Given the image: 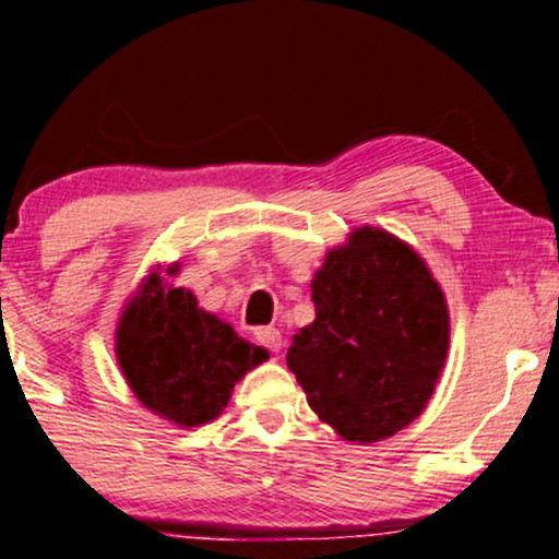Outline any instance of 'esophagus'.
Here are the masks:
<instances>
[{"label": "esophagus", "mask_w": 559, "mask_h": 559, "mask_svg": "<svg viewBox=\"0 0 559 559\" xmlns=\"http://www.w3.org/2000/svg\"><path fill=\"white\" fill-rule=\"evenodd\" d=\"M254 342L260 346H265V349H271L278 355L281 346H284V338H281V331L273 329V325H265V329H258L254 331Z\"/></svg>", "instance_id": "esophagus-1"}]
</instances>
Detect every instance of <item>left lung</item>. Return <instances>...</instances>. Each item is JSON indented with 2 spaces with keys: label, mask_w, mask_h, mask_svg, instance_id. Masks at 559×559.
<instances>
[{
  "label": "left lung",
  "mask_w": 559,
  "mask_h": 559,
  "mask_svg": "<svg viewBox=\"0 0 559 559\" xmlns=\"http://www.w3.org/2000/svg\"><path fill=\"white\" fill-rule=\"evenodd\" d=\"M316 320L286 365L346 441L389 439L426 409L449 352L441 286L409 243L362 226L312 278Z\"/></svg>",
  "instance_id": "left-lung-1"
}]
</instances>
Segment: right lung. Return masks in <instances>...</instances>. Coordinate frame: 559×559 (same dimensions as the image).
Here are the masks:
<instances>
[{
	"label": "right lung",
	"instance_id": "1",
	"mask_svg": "<svg viewBox=\"0 0 559 559\" xmlns=\"http://www.w3.org/2000/svg\"><path fill=\"white\" fill-rule=\"evenodd\" d=\"M178 271L170 265L168 275ZM115 355L128 386L152 413L181 428L204 426L223 413L236 381L267 352L197 305L186 288L150 273L118 320Z\"/></svg>",
	"mask_w": 559,
	"mask_h": 559
}]
</instances>
